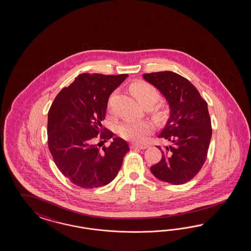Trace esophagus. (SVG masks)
Here are the masks:
<instances>
[{
    "label": "esophagus",
    "mask_w": 251,
    "mask_h": 251,
    "mask_svg": "<svg viewBox=\"0 0 251 251\" xmlns=\"http://www.w3.org/2000/svg\"><path fill=\"white\" fill-rule=\"evenodd\" d=\"M132 148H136V149H146L148 147V145H140V144H132L131 145Z\"/></svg>",
    "instance_id": "esophagus-1"
}]
</instances>
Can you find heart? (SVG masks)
<instances>
[{
  "label": "heart",
  "mask_w": 251,
  "mask_h": 251,
  "mask_svg": "<svg viewBox=\"0 0 251 251\" xmlns=\"http://www.w3.org/2000/svg\"><path fill=\"white\" fill-rule=\"evenodd\" d=\"M132 93L142 106H152L160 99L159 92L152 86V84L138 82L131 87ZM156 111L160 114H163L165 110L161 107H157ZM152 126L148 122H140L129 120L122 122L120 125L119 131L123 138L132 140V141H142L145 136L152 132Z\"/></svg>",
  "instance_id": "heart-1"
}]
</instances>
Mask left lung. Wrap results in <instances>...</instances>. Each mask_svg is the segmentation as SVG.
Returning <instances> with one entry per match:
<instances>
[{
	"instance_id": "1",
	"label": "left lung",
	"mask_w": 251,
	"mask_h": 251,
	"mask_svg": "<svg viewBox=\"0 0 251 251\" xmlns=\"http://www.w3.org/2000/svg\"><path fill=\"white\" fill-rule=\"evenodd\" d=\"M146 82L156 87L168 103L170 115L158 137L169 142L162 158L151 167L161 181L181 185L201 169L212 138V124L205 100L197 88L181 75L169 72L145 74Z\"/></svg>"
}]
</instances>
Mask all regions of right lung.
Instances as JSON below:
<instances>
[{
	"mask_svg": "<svg viewBox=\"0 0 251 251\" xmlns=\"http://www.w3.org/2000/svg\"><path fill=\"white\" fill-rule=\"evenodd\" d=\"M127 77L79 75L61 89L49 110L50 152L62 175L78 187L94 189L111 182L129 151L125 140L114 138L101 124L109 96ZM109 138L111 145L102 147Z\"/></svg>",
	"mask_w": 251,
	"mask_h": 251,
	"instance_id": "add662e5",
	"label": "right lung"
}]
</instances>
